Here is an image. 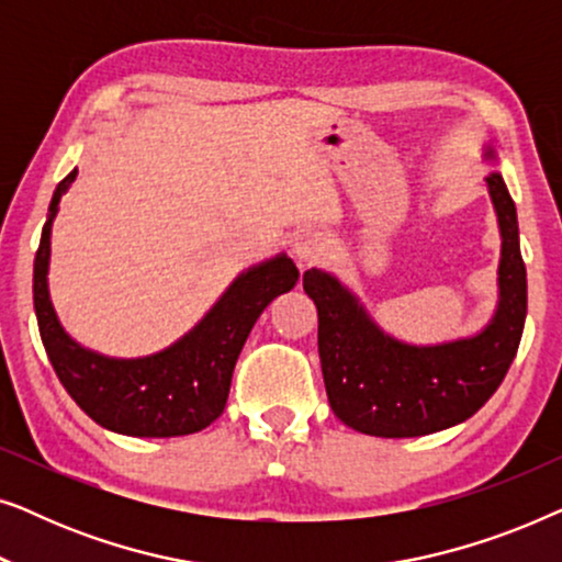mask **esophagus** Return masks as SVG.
Wrapping results in <instances>:
<instances>
[{
    "instance_id": "obj_1",
    "label": "esophagus",
    "mask_w": 562,
    "mask_h": 562,
    "mask_svg": "<svg viewBox=\"0 0 562 562\" xmlns=\"http://www.w3.org/2000/svg\"><path fill=\"white\" fill-rule=\"evenodd\" d=\"M325 250H327V240L322 237V233H317V229H302V233L296 235L294 252H296L299 263H304V266L317 263V260L325 256Z\"/></svg>"
}]
</instances>
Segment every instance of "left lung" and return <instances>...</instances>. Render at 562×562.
<instances>
[{"mask_svg":"<svg viewBox=\"0 0 562 562\" xmlns=\"http://www.w3.org/2000/svg\"><path fill=\"white\" fill-rule=\"evenodd\" d=\"M494 158V153L488 150ZM488 191L502 227L498 310L481 335L432 348L383 335L358 299L325 271L304 273L317 304L319 360L329 406L345 425L373 437L432 435L473 417L502 386L527 317V268L517 206L498 173Z\"/></svg>","mask_w":562,"mask_h":562,"instance_id":"left-lung-1","label":"left lung"}]
</instances>
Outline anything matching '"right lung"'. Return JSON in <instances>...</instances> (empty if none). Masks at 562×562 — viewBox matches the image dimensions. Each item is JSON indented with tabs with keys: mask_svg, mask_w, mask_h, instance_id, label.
Returning a JSON list of instances; mask_svg holds the SVG:
<instances>
[{
	"mask_svg": "<svg viewBox=\"0 0 562 562\" xmlns=\"http://www.w3.org/2000/svg\"><path fill=\"white\" fill-rule=\"evenodd\" d=\"M74 179L76 171L50 199L33 273L37 327L53 371L74 402L112 432L179 437L210 427L225 412L237 356L260 312L296 286L294 260L279 256L250 268L187 337L164 352L137 360L97 356L64 333L48 296L50 225Z\"/></svg>",
	"mask_w": 562,
	"mask_h": 562,
	"instance_id": "right-lung-1",
	"label": "right lung"
}]
</instances>
